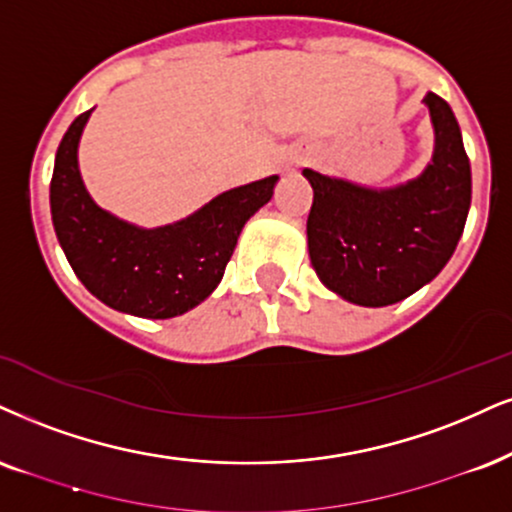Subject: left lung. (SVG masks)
Segmentation results:
<instances>
[{
	"label": "left lung",
	"mask_w": 512,
	"mask_h": 512,
	"mask_svg": "<svg viewBox=\"0 0 512 512\" xmlns=\"http://www.w3.org/2000/svg\"><path fill=\"white\" fill-rule=\"evenodd\" d=\"M422 102L434 154L418 178L375 189L304 168L313 187L308 256L320 282L356 306L396 304L432 282L468 220L472 175L458 121L434 92Z\"/></svg>",
	"instance_id": "8db88e82"
}]
</instances>
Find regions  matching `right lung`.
Segmentation results:
<instances>
[{"mask_svg":"<svg viewBox=\"0 0 512 512\" xmlns=\"http://www.w3.org/2000/svg\"><path fill=\"white\" fill-rule=\"evenodd\" d=\"M92 111L80 113L56 149L49 206L73 273L113 311L166 320L192 311L223 280L237 237L277 185V175L227 189L192 216L140 227L94 204L80 178L78 144Z\"/></svg>","mask_w":512,"mask_h":512,"instance_id":"1","label":"right lung"}]
</instances>
